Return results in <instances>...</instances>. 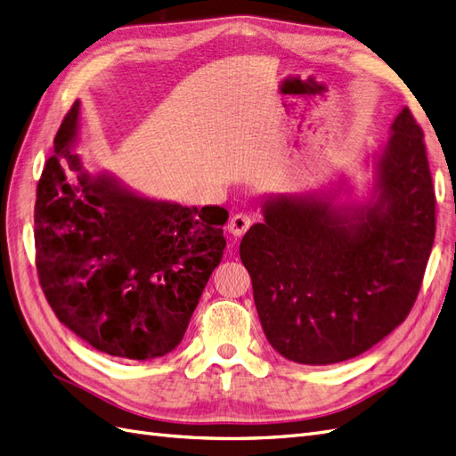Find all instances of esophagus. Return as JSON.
I'll list each match as a JSON object with an SVG mask.
<instances>
[{
    "instance_id": "esophagus-1",
    "label": "esophagus",
    "mask_w": 456,
    "mask_h": 456,
    "mask_svg": "<svg viewBox=\"0 0 456 456\" xmlns=\"http://www.w3.org/2000/svg\"><path fill=\"white\" fill-rule=\"evenodd\" d=\"M253 224V218L249 216V215H245V213H236L233 215L232 218H230V223H228V232L232 233V236H236V238H240V236H243V233L249 230V226Z\"/></svg>"
}]
</instances>
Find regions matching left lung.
<instances>
[{"label": "left lung", "mask_w": 456, "mask_h": 456, "mask_svg": "<svg viewBox=\"0 0 456 456\" xmlns=\"http://www.w3.org/2000/svg\"><path fill=\"white\" fill-rule=\"evenodd\" d=\"M363 169L372 175L365 196L354 194L346 175L265 196V220L241 240L262 330L295 363L352 360L403 323L417 300L436 236V196L409 108Z\"/></svg>", "instance_id": "8db88e82"}]
</instances>
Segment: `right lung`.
I'll return each instance as SVG.
<instances>
[{
    "label": "right lung",
    "instance_id": "right-lung-1",
    "mask_svg": "<svg viewBox=\"0 0 456 456\" xmlns=\"http://www.w3.org/2000/svg\"><path fill=\"white\" fill-rule=\"evenodd\" d=\"M79 101L54 136L37 183L39 283L59 320L93 348L148 362L181 344L223 260L228 211L148 198L108 171H89Z\"/></svg>",
    "mask_w": 456,
    "mask_h": 456
}]
</instances>
